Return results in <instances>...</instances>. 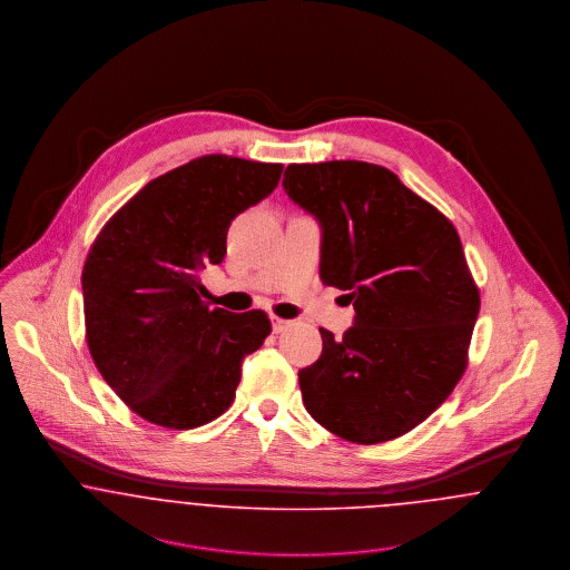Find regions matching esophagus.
<instances>
[{
	"instance_id": "1",
	"label": "esophagus",
	"mask_w": 570,
	"mask_h": 570,
	"mask_svg": "<svg viewBox=\"0 0 570 570\" xmlns=\"http://www.w3.org/2000/svg\"><path fill=\"white\" fill-rule=\"evenodd\" d=\"M292 326V322L289 320H283V317H272V330L278 334V332H283V330H287Z\"/></svg>"
}]
</instances>
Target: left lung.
Listing matches in <instances>:
<instances>
[{
  "instance_id": "left-lung-1",
  "label": "left lung",
  "mask_w": 570,
  "mask_h": 570,
  "mask_svg": "<svg viewBox=\"0 0 570 570\" xmlns=\"http://www.w3.org/2000/svg\"><path fill=\"white\" fill-rule=\"evenodd\" d=\"M283 188L322 227L324 285L356 308L343 338L320 328L322 356L298 373L304 407L347 442L401 438L468 366L480 294L459 234L380 165H289Z\"/></svg>"
}]
</instances>
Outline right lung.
Here are the masks:
<instances>
[{"instance_id":"add662e5","label":"right lung","mask_w":570,"mask_h":570,"mask_svg":"<svg viewBox=\"0 0 570 570\" xmlns=\"http://www.w3.org/2000/svg\"><path fill=\"white\" fill-rule=\"evenodd\" d=\"M281 171L225 154L195 158L148 181L96 236L81 276L86 341L137 416L181 431L232 405L242 360L264 345L271 320L210 311L199 271L223 262L232 220L266 199Z\"/></svg>"}]
</instances>
